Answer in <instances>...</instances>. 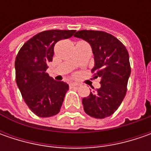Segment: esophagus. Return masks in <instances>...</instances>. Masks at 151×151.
Returning a JSON list of instances; mask_svg holds the SVG:
<instances>
[{"label": "esophagus", "mask_w": 151, "mask_h": 151, "mask_svg": "<svg viewBox=\"0 0 151 151\" xmlns=\"http://www.w3.org/2000/svg\"><path fill=\"white\" fill-rule=\"evenodd\" d=\"M78 86V83H76V82H70V86H71V87H76V86Z\"/></svg>", "instance_id": "1"}]
</instances>
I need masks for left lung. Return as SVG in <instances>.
<instances>
[{
	"mask_svg": "<svg viewBox=\"0 0 151 151\" xmlns=\"http://www.w3.org/2000/svg\"><path fill=\"white\" fill-rule=\"evenodd\" d=\"M74 37L91 45L95 62L91 71L96 72V78H101L100 88L82 98L85 113L96 119L109 117L126 95L131 72L128 50L118 38L101 31L81 30Z\"/></svg>",
	"mask_w": 151,
	"mask_h": 151,
	"instance_id": "8db88e82",
	"label": "left lung"
}]
</instances>
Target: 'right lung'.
<instances>
[{
	"mask_svg": "<svg viewBox=\"0 0 151 151\" xmlns=\"http://www.w3.org/2000/svg\"><path fill=\"white\" fill-rule=\"evenodd\" d=\"M75 30H48L27 40L15 60L16 81L22 98L32 113L48 118L60 111L69 85L46 73L54 56V47L61 39L72 37Z\"/></svg>",
	"mask_w": 151,
	"mask_h": 151,
	"instance_id": "right-lung-1",
	"label": "right lung"
}]
</instances>
